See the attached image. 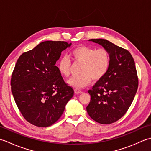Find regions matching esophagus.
Masks as SVG:
<instances>
[{"instance_id": "obj_1", "label": "esophagus", "mask_w": 151, "mask_h": 151, "mask_svg": "<svg viewBox=\"0 0 151 151\" xmlns=\"http://www.w3.org/2000/svg\"><path fill=\"white\" fill-rule=\"evenodd\" d=\"M75 93L76 94H81L82 91L81 90V89L76 88V89H75Z\"/></svg>"}]
</instances>
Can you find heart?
Segmentation results:
<instances>
[{
	"instance_id": "1",
	"label": "heart",
	"mask_w": 151,
	"mask_h": 151,
	"mask_svg": "<svg viewBox=\"0 0 151 151\" xmlns=\"http://www.w3.org/2000/svg\"><path fill=\"white\" fill-rule=\"evenodd\" d=\"M70 55L75 63H82L81 75L70 78L67 83L73 87L84 88L90 84L93 78L99 81L106 75L110 65V54L104 48L97 49L88 46H79L74 49ZM71 62L67 56H62L57 63V68L61 75L68 77Z\"/></svg>"
}]
</instances>
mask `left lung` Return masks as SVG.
Wrapping results in <instances>:
<instances>
[{
	"label": "left lung",
	"mask_w": 151,
	"mask_h": 151,
	"mask_svg": "<svg viewBox=\"0 0 151 151\" xmlns=\"http://www.w3.org/2000/svg\"><path fill=\"white\" fill-rule=\"evenodd\" d=\"M89 41L106 49L111 60L106 75L88 91L91 101L86 110L97 123L111 124L123 116L136 95L138 78L135 62L129 51L110 41L104 39Z\"/></svg>",
	"instance_id": "8db88e82"
}]
</instances>
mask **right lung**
I'll use <instances>...</instances> for the list:
<instances>
[{"instance_id": "obj_1", "label": "right lung", "mask_w": 151, "mask_h": 151, "mask_svg": "<svg viewBox=\"0 0 151 151\" xmlns=\"http://www.w3.org/2000/svg\"><path fill=\"white\" fill-rule=\"evenodd\" d=\"M72 43L65 41L41 42L19 56L11 78L15 103L24 118L39 127H47L62 116L73 97L56 63L61 53Z\"/></svg>"}]
</instances>
